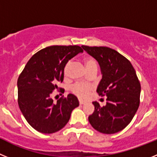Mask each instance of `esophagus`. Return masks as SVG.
<instances>
[{"label":"esophagus","mask_w":157,"mask_h":157,"mask_svg":"<svg viewBox=\"0 0 157 157\" xmlns=\"http://www.w3.org/2000/svg\"><path fill=\"white\" fill-rule=\"evenodd\" d=\"M85 103H86L85 101H81V100H80V101H79V104H80V105H84V104H85Z\"/></svg>","instance_id":"34e87169"}]
</instances>
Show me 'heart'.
I'll return each instance as SVG.
<instances>
[{"instance_id": "obj_1", "label": "heart", "mask_w": 157, "mask_h": 157, "mask_svg": "<svg viewBox=\"0 0 157 157\" xmlns=\"http://www.w3.org/2000/svg\"><path fill=\"white\" fill-rule=\"evenodd\" d=\"M84 63H85L86 67V69H90V67L94 66H97V63H96L95 59L92 57H90V56H86V57L84 58ZM71 62H68L67 63L66 66L64 67V74L66 75L67 72V69H68V67L70 65ZM91 87L90 86L86 85V84H84V83H76L73 86L71 87V91L75 94L76 96H78L79 98H86L88 96L89 91H90Z\"/></svg>"}]
</instances>
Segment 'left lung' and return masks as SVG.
<instances>
[{
	"label": "left lung",
	"mask_w": 157,
	"mask_h": 157,
	"mask_svg": "<svg viewBox=\"0 0 157 157\" xmlns=\"http://www.w3.org/2000/svg\"><path fill=\"white\" fill-rule=\"evenodd\" d=\"M82 47L99 63L102 78L97 92L107 97L105 106L93 102L94 112L89 116V122L102 134L121 131L131 122L139 107L141 85L135 70L127 58L112 48Z\"/></svg>",
	"instance_id": "obj_1"
}]
</instances>
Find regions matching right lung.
Segmentation results:
<instances>
[{
	"label": "right lung",
	"instance_id": "add662e5",
	"mask_svg": "<svg viewBox=\"0 0 157 157\" xmlns=\"http://www.w3.org/2000/svg\"><path fill=\"white\" fill-rule=\"evenodd\" d=\"M79 52L78 45H53L38 51L25 66L17 82L18 104L26 120L43 134L57 132L69 121L72 111L79 105L77 97L69 94L56 103L53 90L63 80L67 63Z\"/></svg>",
	"mask_w": 157,
	"mask_h": 157
}]
</instances>
